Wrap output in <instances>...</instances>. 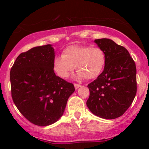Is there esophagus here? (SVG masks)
Masks as SVG:
<instances>
[{
	"label": "esophagus",
	"mask_w": 149,
	"mask_h": 149,
	"mask_svg": "<svg viewBox=\"0 0 149 149\" xmlns=\"http://www.w3.org/2000/svg\"><path fill=\"white\" fill-rule=\"evenodd\" d=\"M81 85H80V84H74V87H75V88H76V89H78V88H79V87H81Z\"/></svg>",
	"instance_id": "obj_1"
}]
</instances>
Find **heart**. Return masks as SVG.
<instances>
[{
  "label": "heart",
  "instance_id": "obj_1",
  "mask_svg": "<svg viewBox=\"0 0 149 149\" xmlns=\"http://www.w3.org/2000/svg\"><path fill=\"white\" fill-rule=\"evenodd\" d=\"M106 65V55L100 47L90 46L70 45L63 51L62 56L56 57L53 61V68L56 74L62 79L70 76L76 68L79 72L75 79L81 81L97 79L102 73Z\"/></svg>",
  "mask_w": 149,
  "mask_h": 149
}]
</instances>
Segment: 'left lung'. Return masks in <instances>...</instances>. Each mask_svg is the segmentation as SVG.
Segmentation results:
<instances>
[{"label": "left lung", "mask_w": 149, "mask_h": 149, "mask_svg": "<svg viewBox=\"0 0 149 149\" xmlns=\"http://www.w3.org/2000/svg\"><path fill=\"white\" fill-rule=\"evenodd\" d=\"M94 42L106 55L102 73L88 85L89 98L86 105L96 116L115 119L131 105L137 91L136 67L124 47L113 40L103 38Z\"/></svg>", "instance_id": "1"}]
</instances>
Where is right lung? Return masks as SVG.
I'll return each mask as SVG.
<instances>
[{
  "instance_id": "add662e5",
  "label": "right lung",
  "mask_w": 149,
  "mask_h": 149,
  "mask_svg": "<svg viewBox=\"0 0 149 149\" xmlns=\"http://www.w3.org/2000/svg\"><path fill=\"white\" fill-rule=\"evenodd\" d=\"M52 45L34 47L21 53L10 69L13 101L33 124L47 126L63 116L74 86L57 76Z\"/></svg>"
}]
</instances>
